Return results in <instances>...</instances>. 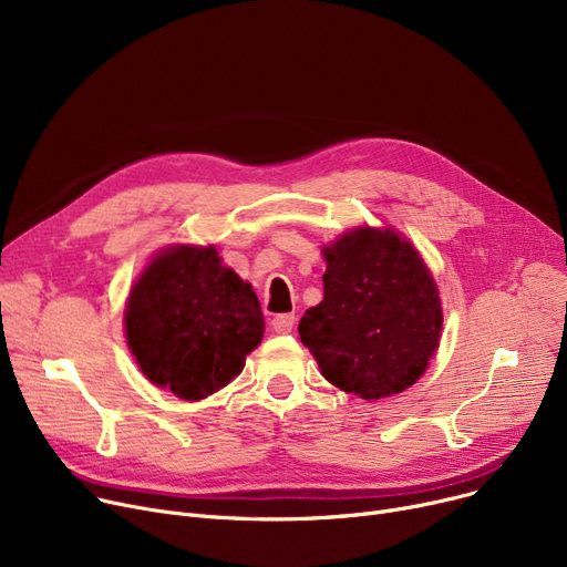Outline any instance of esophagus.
Returning a JSON list of instances; mask_svg holds the SVG:
<instances>
[{"label": "esophagus", "instance_id": "esophagus-1", "mask_svg": "<svg viewBox=\"0 0 567 567\" xmlns=\"http://www.w3.org/2000/svg\"><path fill=\"white\" fill-rule=\"evenodd\" d=\"M293 323H296V317H293L291 312H285V315H276V317H274V321H271L274 331H276V333H282V336L291 333Z\"/></svg>", "mask_w": 567, "mask_h": 567}]
</instances>
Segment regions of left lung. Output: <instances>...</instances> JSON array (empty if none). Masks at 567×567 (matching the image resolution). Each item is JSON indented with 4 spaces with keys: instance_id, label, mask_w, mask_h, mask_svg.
<instances>
[{
    "instance_id": "8db88e82",
    "label": "left lung",
    "mask_w": 567,
    "mask_h": 567,
    "mask_svg": "<svg viewBox=\"0 0 567 567\" xmlns=\"http://www.w3.org/2000/svg\"><path fill=\"white\" fill-rule=\"evenodd\" d=\"M323 301L301 342L338 389L379 400L415 383L441 333L439 289L419 250L385 227H359L323 248Z\"/></svg>"
}]
</instances>
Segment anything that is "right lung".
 <instances>
[{"label": "right lung", "instance_id": "obj_1", "mask_svg": "<svg viewBox=\"0 0 567 567\" xmlns=\"http://www.w3.org/2000/svg\"><path fill=\"white\" fill-rule=\"evenodd\" d=\"M264 317L248 282L216 248H169L131 291L126 338L146 379L182 400L220 391L261 342Z\"/></svg>", "mask_w": 567, "mask_h": 567}]
</instances>
